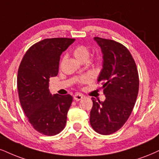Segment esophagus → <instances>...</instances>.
Here are the masks:
<instances>
[{
	"instance_id": "1",
	"label": "esophagus",
	"mask_w": 159,
	"mask_h": 159,
	"mask_svg": "<svg viewBox=\"0 0 159 159\" xmlns=\"http://www.w3.org/2000/svg\"><path fill=\"white\" fill-rule=\"evenodd\" d=\"M83 96L82 95V94H80V93H75V94H74V100H76V101H80V100H81L82 99H83Z\"/></svg>"
}]
</instances>
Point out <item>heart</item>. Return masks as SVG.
I'll return each instance as SVG.
<instances>
[{"label": "heart", "instance_id": "obj_1", "mask_svg": "<svg viewBox=\"0 0 159 159\" xmlns=\"http://www.w3.org/2000/svg\"><path fill=\"white\" fill-rule=\"evenodd\" d=\"M73 54L79 61L85 62L87 61L88 59L89 58L90 55H91V50H90L89 47L85 46V45H78V46H76L74 48ZM92 62H93V66H97V67H99L103 62L102 56L101 54H97V55L93 57ZM91 77L89 75H83L80 78L78 82L80 84H83L89 83V82H91Z\"/></svg>", "mask_w": 159, "mask_h": 159}]
</instances>
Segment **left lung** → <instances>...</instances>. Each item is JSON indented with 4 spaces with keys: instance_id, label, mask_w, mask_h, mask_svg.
Wrapping results in <instances>:
<instances>
[{
    "instance_id": "left-lung-1",
    "label": "left lung",
    "mask_w": 159,
    "mask_h": 159,
    "mask_svg": "<svg viewBox=\"0 0 159 159\" xmlns=\"http://www.w3.org/2000/svg\"><path fill=\"white\" fill-rule=\"evenodd\" d=\"M101 47L103 65L98 83L105 95L100 102L92 97L90 123L96 132L110 135L119 130L131 114L139 93V79L136 62L120 43L96 37Z\"/></svg>"
}]
</instances>
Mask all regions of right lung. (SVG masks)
Here are the masks:
<instances>
[{"instance_id":"1","label":"right lung","mask_w":159,"mask_h":159,"mask_svg":"<svg viewBox=\"0 0 159 159\" xmlns=\"http://www.w3.org/2000/svg\"><path fill=\"white\" fill-rule=\"evenodd\" d=\"M75 39L48 38L27 50L17 71L20 102L35 130L54 136L65 128L73 101L70 94L52 95L49 78L58 74L60 55Z\"/></svg>"}]
</instances>
